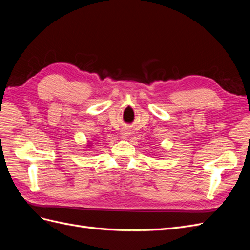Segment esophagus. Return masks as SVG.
<instances>
[{"label": "esophagus", "instance_id": "1", "mask_svg": "<svg viewBox=\"0 0 250 250\" xmlns=\"http://www.w3.org/2000/svg\"><path fill=\"white\" fill-rule=\"evenodd\" d=\"M128 134H130L129 129H128V128H124V129L122 130V135L124 138H126V137H128Z\"/></svg>", "mask_w": 250, "mask_h": 250}]
</instances>
